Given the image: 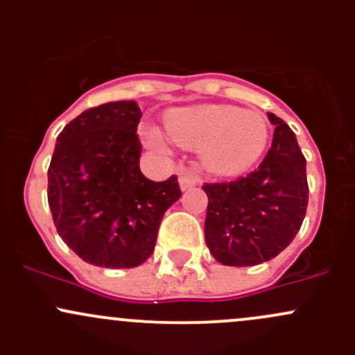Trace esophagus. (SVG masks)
Wrapping results in <instances>:
<instances>
[{
	"instance_id": "1",
	"label": "esophagus",
	"mask_w": 355,
	"mask_h": 355,
	"mask_svg": "<svg viewBox=\"0 0 355 355\" xmlns=\"http://www.w3.org/2000/svg\"><path fill=\"white\" fill-rule=\"evenodd\" d=\"M178 182H180L182 191H187V189H192L198 185V178L191 173H182L180 178H178Z\"/></svg>"
}]
</instances>
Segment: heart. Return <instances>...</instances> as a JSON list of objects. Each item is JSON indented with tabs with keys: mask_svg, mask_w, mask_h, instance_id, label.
<instances>
[{
	"mask_svg": "<svg viewBox=\"0 0 355 355\" xmlns=\"http://www.w3.org/2000/svg\"><path fill=\"white\" fill-rule=\"evenodd\" d=\"M166 132L175 144L185 149H204V163L211 171L234 175L249 168L263 155L268 125L261 113L232 106H196L170 114ZM148 141L164 151L163 139L149 132Z\"/></svg>",
	"mask_w": 355,
	"mask_h": 355,
	"instance_id": "obj_1",
	"label": "heart"
}]
</instances>
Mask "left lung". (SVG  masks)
Returning a JSON list of instances; mask_svg holds the SVG:
<instances>
[{"label": "left lung", "instance_id": "8db88e82", "mask_svg": "<svg viewBox=\"0 0 355 355\" xmlns=\"http://www.w3.org/2000/svg\"><path fill=\"white\" fill-rule=\"evenodd\" d=\"M268 118L275 125L273 142L259 166L232 182L202 185L206 244L225 266H256L277 257L306 216V157L292 128L277 114Z\"/></svg>", "mask_w": 355, "mask_h": 355}]
</instances>
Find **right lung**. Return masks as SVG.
<instances>
[{"label":"right lung","mask_w":355,"mask_h":355,"mask_svg":"<svg viewBox=\"0 0 355 355\" xmlns=\"http://www.w3.org/2000/svg\"><path fill=\"white\" fill-rule=\"evenodd\" d=\"M141 110L114 101L85 110L56 139L48 202L63 242L89 264L135 268L156 245L168 207L180 199L175 175L153 182L139 168Z\"/></svg>","instance_id":"right-lung-1"}]
</instances>
